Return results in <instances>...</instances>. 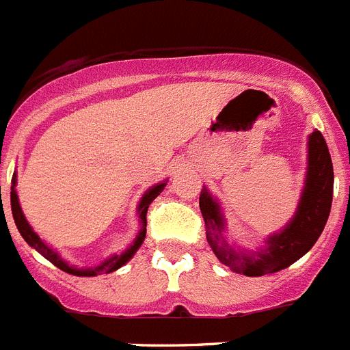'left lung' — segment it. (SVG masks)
Segmentation results:
<instances>
[{"label":"left lung","mask_w":350,"mask_h":350,"mask_svg":"<svg viewBox=\"0 0 350 350\" xmlns=\"http://www.w3.org/2000/svg\"><path fill=\"white\" fill-rule=\"evenodd\" d=\"M334 173L324 135L319 130L308 137V168L304 187L291 220L270 234L262 247L247 250L227 241V220L220 202L204 187L200 211L206 221V238L220 262L232 272L261 277L281 272L311 250L327 224L333 202Z\"/></svg>","instance_id":"8db88e82"}]
</instances>
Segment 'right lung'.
<instances>
[{
    "label": "right lung",
    "instance_id": "obj_1",
    "mask_svg": "<svg viewBox=\"0 0 350 350\" xmlns=\"http://www.w3.org/2000/svg\"><path fill=\"white\" fill-rule=\"evenodd\" d=\"M166 182L168 180H163L159 182V184H154V186L150 187L144 191V195L141 196L139 200V206H137V215H139V225L141 229L137 230V236L134 238V241L129 245V247L123 250L121 254H112L109 256L107 259H103L102 262H98L96 267H83V268H78L75 265H69L62 256H60L55 248H51L50 245L46 243L44 239L40 238L39 234L36 230L31 229V225L28 224L26 220L25 213L21 209V204H19V196H17V175L14 173L12 177V191H10V204H12V216H14V221H16V227L17 230L21 232L23 239H25L26 243L30 245L31 248H36L37 252L46 258L50 262H53L55 267L60 268L62 272L66 273H71V275H77V277H94V275H102V273H111V272H116L118 268H121L123 265L130 261V259L134 258V254L139 250V247L143 245L144 241V236H146V211H148L150 204L157 198L163 189L166 187Z\"/></svg>",
    "mask_w": 350,
    "mask_h": 350
}]
</instances>
